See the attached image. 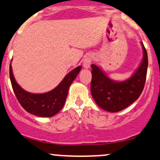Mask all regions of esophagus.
Segmentation results:
<instances>
[{
  "instance_id": "34e87169",
  "label": "esophagus",
  "mask_w": 160,
  "mask_h": 160,
  "mask_svg": "<svg viewBox=\"0 0 160 160\" xmlns=\"http://www.w3.org/2000/svg\"><path fill=\"white\" fill-rule=\"evenodd\" d=\"M91 62H92V57L90 55H87L83 61L84 68H86V69L89 68H90V65H91Z\"/></svg>"
}]
</instances>
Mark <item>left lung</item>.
<instances>
[{
  "mask_svg": "<svg viewBox=\"0 0 160 160\" xmlns=\"http://www.w3.org/2000/svg\"><path fill=\"white\" fill-rule=\"evenodd\" d=\"M143 59L135 73L128 80L113 81L97 65H91V92L95 103L102 109L112 112L122 111L138 98L144 89L148 71V53L142 42Z\"/></svg>",
  "mask_w": 160,
  "mask_h": 160,
  "instance_id": "1",
  "label": "left lung"
}]
</instances>
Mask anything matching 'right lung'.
I'll use <instances>...</instances> for the list:
<instances>
[{
    "label": "right lung",
    "instance_id": "add662e5",
    "mask_svg": "<svg viewBox=\"0 0 160 160\" xmlns=\"http://www.w3.org/2000/svg\"><path fill=\"white\" fill-rule=\"evenodd\" d=\"M81 66L69 72L52 90L42 94H33L24 90L16 81L10 65V78L12 89L18 101L25 111L38 117H50L61 111L65 104L71 84L78 76Z\"/></svg>",
    "mask_w": 160,
    "mask_h": 160
}]
</instances>
